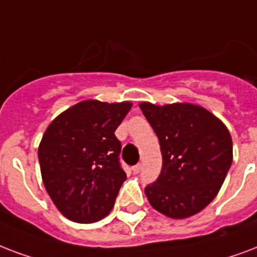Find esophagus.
<instances>
[{
	"label": "esophagus",
	"instance_id": "1",
	"mask_svg": "<svg viewBox=\"0 0 257 257\" xmlns=\"http://www.w3.org/2000/svg\"><path fill=\"white\" fill-rule=\"evenodd\" d=\"M132 170H133V172H135V174H139V172L142 171V163H139V164H136V166H133Z\"/></svg>",
	"mask_w": 257,
	"mask_h": 257
}]
</instances>
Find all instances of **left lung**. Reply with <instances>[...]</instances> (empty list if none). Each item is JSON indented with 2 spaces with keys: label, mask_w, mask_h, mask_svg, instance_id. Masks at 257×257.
Masks as SVG:
<instances>
[{
  "label": "left lung",
  "mask_w": 257,
  "mask_h": 257,
  "mask_svg": "<svg viewBox=\"0 0 257 257\" xmlns=\"http://www.w3.org/2000/svg\"><path fill=\"white\" fill-rule=\"evenodd\" d=\"M159 139L162 171L146 187L154 209L186 218L215 198L232 166L230 133L214 114L193 103H140Z\"/></svg>",
  "instance_id": "8db88e82"
}]
</instances>
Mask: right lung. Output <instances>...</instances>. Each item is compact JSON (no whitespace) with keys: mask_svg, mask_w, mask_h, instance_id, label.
I'll list each match as a JSON object with an SVG mask.
<instances>
[{"mask_svg":"<svg viewBox=\"0 0 257 257\" xmlns=\"http://www.w3.org/2000/svg\"><path fill=\"white\" fill-rule=\"evenodd\" d=\"M131 102L82 101L59 114L39 146L43 183L68 220L90 224L110 213L126 174L115 129Z\"/></svg>","mask_w":257,"mask_h":257,"instance_id":"obj_1","label":"right lung"}]
</instances>
